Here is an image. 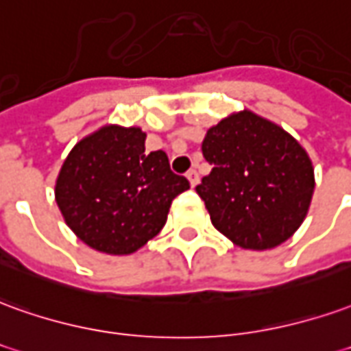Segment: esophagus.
I'll list each match as a JSON object with an SVG mask.
<instances>
[{
  "label": "esophagus",
  "mask_w": 351,
  "mask_h": 351,
  "mask_svg": "<svg viewBox=\"0 0 351 351\" xmlns=\"http://www.w3.org/2000/svg\"><path fill=\"white\" fill-rule=\"evenodd\" d=\"M186 176H188V180H190L192 186H197V184H199V173H197L195 169H190V171L186 173Z\"/></svg>",
  "instance_id": "esophagus-1"
}]
</instances>
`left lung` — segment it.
Wrapping results in <instances>:
<instances>
[{"label":"left lung","mask_w":351,"mask_h":351,"mask_svg":"<svg viewBox=\"0 0 351 351\" xmlns=\"http://www.w3.org/2000/svg\"><path fill=\"white\" fill-rule=\"evenodd\" d=\"M201 152L213 171L195 192L220 234L254 251L295 234L312 201L313 167L291 134L245 110L209 129Z\"/></svg>","instance_id":"obj_1"}]
</instances>
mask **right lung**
I'll list each match as a JSON object with an SVG mask.
<instances>
[{
    "instance_id": "obj_1",
    "label": "right lung",
    "mask_w": 351,
    "mask_h": 351,
    "mask_svg": "<svg viewBox=\"0 0 351 351\" xmlns=\"http://www.w3.org/2000/svg\"><path fill=\"white\" fill-rule=\"evenodd\" d=\"M146 134L102 127L73 146L56 178V205L83 243L131 254L165 226L171 203L190 182L163 150L146 154Z\"/></svg>"
}]
</instances>
